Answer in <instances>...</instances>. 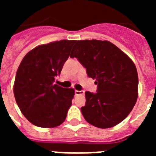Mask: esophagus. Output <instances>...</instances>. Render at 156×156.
I'll list each match as a JSON object with an SVG mask.
<instances>
[{
    "instance_id": "obj_1",
    "label": "esophagus",
    "mask_w": 156,
    "mask_h": 156,
    "mask_svg": "<svg viewBox=\"0 0 156 156\" xmlns=\"http://www.w3.org/2000/svg\"><path fill=\"white\" fill-rule=\"evenodd\" d=\"M84 94V90H75V94L76 95H80Z\"/></svg>"
}]
</instances>
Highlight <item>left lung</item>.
I'll use <instances>...</instances> for the list:
<instances>
[{
	"instance_id": "left-lung-1",
	"label": "left lung",
	"mask_w": 156,
	"mask_h": 156,
	"mask_svg": "<svg viewBox=\"0 0 156 156\" xmlns=\"http://www.w3.org/2000/svg\"><path fill=\"white\" fill-rule=\"evenodd\" d=\"M71 58H76L95 79L97 93L86 91L81 112L87 122L98 128L112 127L126 118L138 96L136 66L126 54L107 41H77Z\"/></svg>"
}]
</instances>
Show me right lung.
<instances>
[{"label": "right lung", "instance_id": "obj_1", "mask_svg": "<svg viewBox=\"0 0 156 156\" xmlns=\"http://www.w3.org/2000/svg\"><path fill=\"white\" fill-rule=\"evenodd\" d=\"M76 41L62 40L36 47L26 55L18 68L14 95L22 113L39 127L61 125L75 91L55 84Z\"/></svg>", "mask_w": 156, "mask_h": 156}]
</instances>
